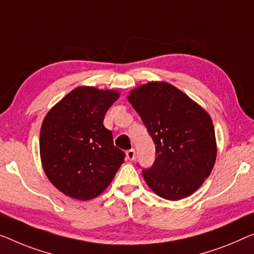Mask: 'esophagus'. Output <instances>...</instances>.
Returning <instances> with one entry per match:
<instances>
[{"instance_id":"34e87169","label":"esophagus","mask_w":254,"mask_h":254,"mask_svg":"<svg viewBox=\"0 0 254 254\" xmlns=\"http://www.w3.org/2000/svg\"><path fill=\"white\" fill-rule=\"evenodd\" d=\"M127 158L128 161H133L135 158V150L132 148V149H128L127 151Z\"/></svg>"}]
</instances>
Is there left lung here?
I'll return each instance as SVG.
<instances>
[{"mask_svg":"<svg viewBox=\"0 0 254 254\" xmlns=\"http://www.w3.org/2000/svg\"><path fill=\"white\" fill-rule=\"evenodd\" d=\"M155 143L154 164L143 179L162 198L178 200L197 190L217 157L213 123L183 91L165 82H149L127 97Z\"/></svg>","mask_w":254,"mask_h":254,"instance_id":"1","label":"left lung"}]
</instances>
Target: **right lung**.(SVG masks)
Here are the masks:
<instances>
[{
  "instance_id": "add662e5",
  "label": "right lung",
  "mask_w": 254,
  "mask_h": 254,
  "mask_svg": "<svg viewBox=\"0 0 254 254\" xmlns=\"http://www.w3.org/2000/svg\"><path fill=\"white\" fill-rule=\"evenodd\" d=\"M115 90L79 86L45 115L40 133L43 170L56 188L71 198L97 197L114 179L126 154L104 127L119 99Z\"/></svg>"
}]
</instances>
